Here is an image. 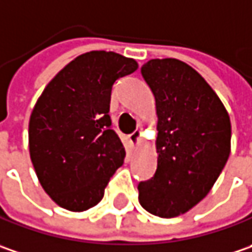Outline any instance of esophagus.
Segmentation results:
<instances>
[{"mask_svg":"<svg viewBox=\"0 0 252 252\" xmlns=\"http://www.w3.org/2000/svg\"><path fill=\"white\" fill-rule=\"evenodd\" d=\"M141 131L139 129H137V131H134L131 135H129V142L132 144V147H137L138 144H139V141H141Z\"/></svg>","mask_w":252,"mask_h":252,"instance_id":"34e87169","label":"esophagus"}]
</instances>
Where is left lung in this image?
I'll return each mask as SVG.
<instances>
[{"instance_id":"obj_1","label":"left lung","mask_w":252,"mask_h":252,"mask_svg":"<svg viewBox=\"0 0 252 252\" xmlns=\"http://www.w3.org/2000/svg\"><path fill=\"white\" fill-rule=\"evenodd\" d=\"M141 73L158 115V168L138 185V200L154 216L172 219L203 200L231 151V123L209 83L178 59H152Z\"/></svg>"}]
</instances>
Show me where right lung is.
I'll return each mask as SVG.
<instances>
[{"instance_id": "1", "label": "right lung", "mask_w": 252, "mask_h": 252, "mask_svg": "<svg viewBox=\"0 0 252 252\" xmlns=\"http://www.w3.org/2000/svg\"><path fill=\"white\" fill-rule=\"evenodd\" d=\"M138 63L114 52L93 50L67 63L45 87L29 118V155L49 197L84 212L104 196L126 149L111 129L110 100L117 79Z\"/></svg>"}]
</instances>
